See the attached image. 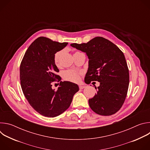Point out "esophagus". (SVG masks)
Instances as JSON below:
<instances>
[{
  "mask_svg": "<svg viewBox=\"0 0 150 150\" xmlns=\"http://www.w3.org/2000/svg\"><path fill=\"white\" fill-rule=\"evenodd\" d=\"M85 87V85H79V89H80V90H82V89H83V88H84Z\"/></svg>",
  "mask_w": 150,
  "mask_h": 150,
  "instance_id": "1",
  "label": "esophagus"
}]
</instances>
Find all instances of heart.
<instances>
[{
  "mask_svg": "<svg viewBox=\"0 0 150 150\" xmlns=\"http://www.w3.org/2000/svg\"><path fill=\"white\" fill-rule=\"evenodd\" d=\"M64 53L63 50H59L57 52L54 56V62L55 63V65L58 66L59 65V60L62 56V54ZM77 53V52H76ZM82 75V72L79 71H76L75 70L72 69H69L67 71H65L63 74V79L68 81H70L72 82H75L77 83L81 81V77Z\"/></svg>",
  "mask_w": 150,
  "mask_h": 150,
  "instance_id": "b5f03b06",
  "label": "heart"
}]
</instances>
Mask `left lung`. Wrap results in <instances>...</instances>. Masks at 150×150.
Segmentation results:
<instances>
[{
  "mask_svg": "<svg viewBox=\"0 0 150 150\" xmlns=\"http://www.w3.org/2000/svg\"><path fill=\"white\" fill-rule=\"evenodd\" d=\"M71 46L86 53L89 59L85 82L98 81L97 94L89 99L97 114L110 116L118 112L125 100L129 83V69L123 53L112 42L96 37L87 43Z\"/></svg>",
  "mask_w": 150,
  "mask_h": 150,
  "instance_id": "8db88e82",
  "label": "left lung"
}]
</instances>
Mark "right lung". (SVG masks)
Instances as JSON below:
<instances>
[{
	"label": "right lung",
	"instance_id": "1",
	"mask_svg": "<svg viewBox=\"0 0 150 150\" xmlns=\"http://www.w3.org/2000/svg\"><path fill=\"white\" fill-rule=\"evenodd\" d=\"M68 44L40 37L29 46L21 63L23 93L32 108L45 117H56L67 110L79 91L78 85L69 81H60L57 91L51 88L53 81L61 79L57 74L59 71L54 62V54Z\"/></svg>",
	"mask_w": 150,
	"mask_h": 150
}]
</instances>
